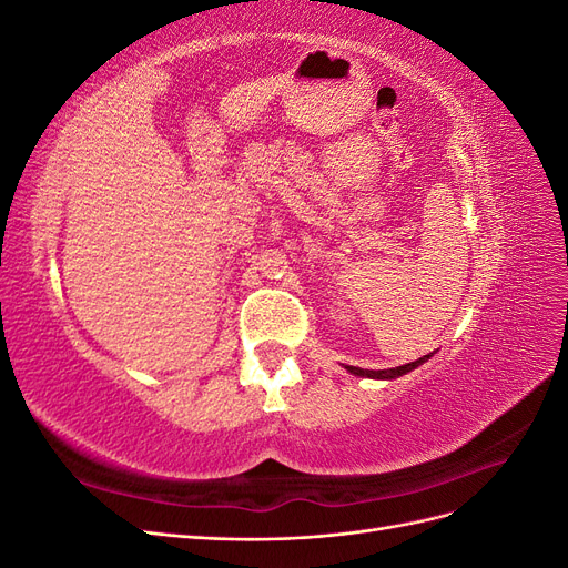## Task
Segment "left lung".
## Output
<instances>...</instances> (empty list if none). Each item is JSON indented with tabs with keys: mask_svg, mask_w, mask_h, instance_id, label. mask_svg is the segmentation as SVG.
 <instances>
[{
	"mask_svg": "<svg viewBox=\"0 0 568 568\" xmlns=\"http://www.w3.org/2000/svg\"><path fill=\"white\" fill-rule=\"evenodd\" d=\"M412 365H415V363H412ZM407 369V365L405 367H395V369H390V374H386V379H388V376H390V379H393V376H398V374H403ZM382 376H384V372H382Z\"/></svg>",
	"mask_w": 568,
	"mask_h": 568,
	"instance_id": "left-lung-1",
	"label": "left lung"
}]
</instances>
